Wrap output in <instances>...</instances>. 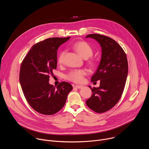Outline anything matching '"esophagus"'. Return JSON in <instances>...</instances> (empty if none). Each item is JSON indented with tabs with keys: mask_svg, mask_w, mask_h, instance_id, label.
Returning <instances> with one entry per match:
<instances>
[{
	"mask_svg": "<svg viewBox=\"0 0 149 149\" xmlns=\"http://www.w3.org/2000/svg\"><path fill=\"white\" fill-rule=\"evenodd\" d=\"M74 87L77 88H78V89H81V88H82L83 87V86H79V85H75V86H74Z\"/></svg>",
	"mask_w": 149,
	"mask_h": 149,
	"instance_id": "1",
	"label": "esophagus"
}]
</instances>
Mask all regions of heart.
Wrapping results in <instances>:
<instances>
[{
  "label": "heart",
  "mask_w": 149,
  "mask_h": 149,
  "mask_svg": "<svg viewBox=\"0 0 149 149\" xmlns=\"http://www.w3.org/2000/svg\"><path fill=\"white\" fill-rule=\"evenodd\" d=\"M73 48L84 58L87 59L91 56L93 54V49L88 43L86 41H79L73 45ZM65 55V51H62L58 55L57 62L59 65L62 64L64 61ZM91 65H94V62L90 61ZM87 75L86 70L83 69L72 70L70 71L65 76V78L68 81L75 83H81L84 81V77Z\"/></svg>",
  "instance_id": "b5f03b06"
}]
</instances>
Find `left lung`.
I'll use <instances>...</instances> for the list:
<instances>
[{
    "label": "left lung",
    "mask_w": 149,
    "mask_h": 149,
    "mask_svg": "<svg viewBox=\"0 0 149 149\" xmlns=\"http://www.w3.org/2000/svg\"><path fill=\"white\" fill-rule=\"evenodd\" d=\"M86 38L96 40L101 47V58L91 81L100 80V87L91 89L93 94L86 101L88 107L98 113L111 109L120 99L128 74V62L121 46L112 38L90 34Z\"/></svg>",
    "instance_id": "8db88e82"
}]
</instances>
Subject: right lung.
<instances>
[{
  "instance_id": "add662e5",
  "label": "right lung",
  "mask_w": 149,
  "mask_h": 149,
  "mask_svg": "<svg viewBox=\"0 0 149 149\" xmlns=\"http://www.w3.org/2000/svg\"><path fill=\"white\" fill-rule=\"evenodd\" d=\"M70 37L51 38L33 45L21 63L19 81L31 107L44 115H52L64 106L72 86L67 82L49 84V74L56 68L57 50Z\"/></svg>"
}]
</instances>
